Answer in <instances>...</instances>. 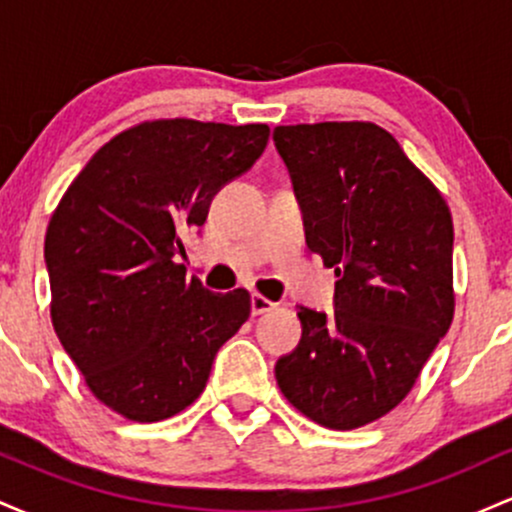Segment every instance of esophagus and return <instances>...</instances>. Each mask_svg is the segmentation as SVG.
<instances>
[{"mask_svg": "<svg viewBox=\"0 0 512 512\" xmlns=\"http://www.w3.org/2000/svg\"><path fill=\"white\" fill-rule=\"evenodd\" d=\"M250 308H252V315H264V313H272V310L276 308V303L269 301V298H264L262 293H252Z\"/></svg>", "mask_w": 512, "mask_h": 512, "instance_id": "esophagus-1", "label": "esophagus"}]
</instances>
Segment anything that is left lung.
<instances>
[{"label": "left lung", "instance_id": "1", "mask_svg": "<svg viewBox=\"0 0 512 512\" xmlns=\"http://www.w3.org/2000/svg\"><path fill=\"white\" fill-rule=\"evenodd\" d=\"M274 144L303 207L305 240L339 276L334 315L298 310L301 344L276 383L332 431L373 424L409 395L455 315L452 216L373 122L281 125Z\"/></svg>", "mask_w": 512, "mask_h": 512}]
</instances>
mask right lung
<instances>
[{
	"label": "right lung",
	"instance_id": "right-lung-1",
	"mask_svg": "<svg viewBox=\"0 0 512 512\" xmlns=\"http://www.w3.org/2000/svg\"><path fill=\"white\" fill-rule=\"evenodd\" d=\"M267 139V125L139 122L91 156L52 211V327L93 397L129 421L190 407L250 317L248 291L211 293L173 257Z\"/></svg>",
	"mask_w": 512,
	"mask_h": 512
}]
</instances>
